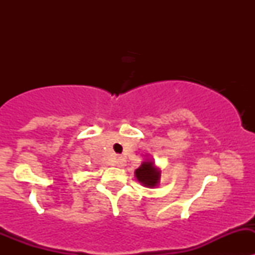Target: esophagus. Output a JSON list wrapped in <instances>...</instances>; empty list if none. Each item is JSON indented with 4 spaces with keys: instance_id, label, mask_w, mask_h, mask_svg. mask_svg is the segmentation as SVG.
Segmentation results:
<instances>
[{
    "instance_id": "1",
    "label": "esophagus",
    "mask_w": 255,
    "mask_h": 255,
    "mask_svg": "<svg viewBox=\"0 0 255 255\" xmlns=\"http://www.w3.org/2000/svg\"><path fill=\"white\" fill-rule=\"evenodd\" d=\"M116 165L117 166H125L126 165V160L123 156H117V159H116Z\"/></svg>"
}]
</instances>
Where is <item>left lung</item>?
<instances>
[{
    "label": "left lung",
    "instance_id": "1",
    "mask_svg": "<svg viewBox=\"0 0 255 255\" xmlns=\"http://www.w3.org/2000/svg\"><path fill=\"white\" fill-rule=\"evenodd\" d=\"M135 176H137L138 181H140L148 187L155 186L160 179L159 171L156 170L151 161H144L142 165L135 170Z\"/></svg>",
    "mask_w": 255,
    "mask_h": 255
}]
</instances>
